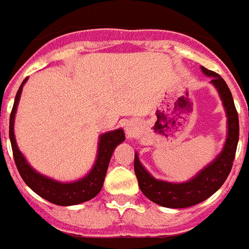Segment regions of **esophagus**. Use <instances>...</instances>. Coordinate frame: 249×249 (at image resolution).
<instances>
[{
	"mask_svg": "<svg viewBox=\"0 0 249 249\" xmlns=\"http://www.w3.org/2000/svg\"><path fill=\"white\" fill-rule=\"evenodd\" d=\"M126 131H127V135H128V136H134V128H131V127H127L126 128Z\"/></svg>",
	"mask_w": 249,
	"mask_h": 249,
	"instance_id": "34e87169",
	"label": "esophagus"
}]
</instances>
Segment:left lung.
<instances>
[{
  "label": "left lung",
  "mask_w": 249,
  "mask_h": 249,
  "mask_svg": "<svg viewBox=\"0 0 249 249\" xmlns=\"http://www.w3.org/2000/svg\"><path fill=\"white\" fill-rule=\"evenodd\" d=\"M204 74L212 77L211 82L217 89L228 115V139L221 154L202 170L193 180L182 184H172L166 181L156 180L139 162L135 154V175L141 192L149 199L168 208H186L196 206L210 198L213 193L221 188L231 171L232 162L235 158L236 145L239 140V119L236 112L231 92L224 79L214 71L202 67Z\"/></svg>",
  "instance_id": "1"
}]
</instances>
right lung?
<instances>
[{"mask_svg": "<svg viewBox=\"0 0 249 249\" xmlns=\"http://www.w3.org/2000/svg\"><path fill=\"white\" fill-rule=\"evenodd\" d=\"M27 82V78L24 79L23 83L19 87V90L15 96L13 110L10 114V141H11V148H13V156L17 168L20 174L21 178L29 188L42 196L43 199L49 200L51 203L57 204V206H73V204H79L82 202L92 199L96 196L99 192L103 188L107 170H108L109 160L112 158L113 150L118 144H121L124 140V134L122 130H115L101 135L100 141H99V152H97V158L95 166L86 178L82 180L74 181V182H59L53 178H45L38 172H36L29 164L27 163L25 158L18 149L17 141H15V135H14V119H15V112H17L18 103L20 99V93L23 90V85Z\"/></svg>", "mask_w": 249, "mask_h": 249, "instance_id": "1", "label": "right lung"}]
</instances>
